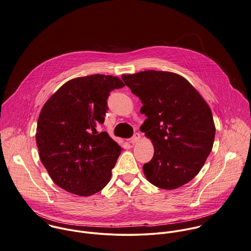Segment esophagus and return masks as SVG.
<instances>
[{
	"mask_svg": "<svg viewBox=\"0 0 251 251\" xmlns=\"http://www.w3.org/2000/svg\"><path fill=\"white\" fill-rule=\"evenodd\" d=\"M140 140H141V135H140L139 133H136V134H135V135H134V136H133L129 141H130V143H131V144H133V145H134V144H137Z\"/></svg>",
	"mask_w": 251,
	"mask_h": 251,
	"instance_id": "obj_1",
	"label": "esophagus"
}]
</instances>
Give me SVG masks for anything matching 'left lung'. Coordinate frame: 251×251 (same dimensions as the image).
Listing matches in <instances>:
<instances>
[{
    "label": "left lung",
    "instance_id": "1",
    "mask_svg": "<svg viewBox=\"0 0 251 251\" xmlns=\"http://www.w3.org/2000/svg\"><path fill=\"white\" fill-rule=\"evenodd\" d=\"M148 117L141 131L154 147L143 167L156 187L173 190L192 180L212 150L215 125L209 105L183 76L163 71L122 75Z\"/></svg>",
    "mask_w": 251,
    "mask_h": 251
}]
</instances>
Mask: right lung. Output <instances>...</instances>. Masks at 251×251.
Masks as SVG:
<instances>
[{
    "instance_id": "right-lung-1",
    "label": "right lung",
    "mask_w": 251,
    "mask_h": 251,
    "mask_svg": "<svg viewBox=\"0 0 251 251\" xmlns=\"http://www.w3.org/2000/svg\"><path fill=\"white\" fill-rule=\"evenodd\" d=\"M124 85L112 75L75 77L44 104L37 125V147L51 179L62 189L86 197L109 182L122 149L96 128L104 121L109 92Z\"/></svg>"
}]
</instances>
